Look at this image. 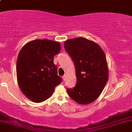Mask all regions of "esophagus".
<instances>
[{
	"label": "esophagus",
	"instance_id": "esophagus-1",
	"mask_svg": "<svg viewBox=\"0 0 132 132\" xmlns=\"http://www.w3.org/2000/svg\"><path fill=\"white\" fill-rule=\"evenodd\" d=\"M66 75H64V76H63V79L64 81H65V79H66Z\"/></svg>",
	"mask_w": 132,
	"mask_h": 132
}]
</instances>
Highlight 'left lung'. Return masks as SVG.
Here are the masks:
<instances>
[{"instance_id":"obj_1","label":"left lung","mask_w":132,"mask_h":132,"mask_svg":"<svg viewBox=\"0 0 132 132\" xmlns=\"http://www.w3.org/2000/svg\"><path fill=\"white\" fill-rule=\"evenodd\" d=\"M64 48L75 64L77 79L75 87L66 89L69 96L81 105L93 102L108 79L105 53L98 44L84 37L66 40Z\"/></svg>"}]
</instances>
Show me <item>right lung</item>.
I'll use <instances>...</instances> for the list:
<instances>
[{
    "label": "right lung",
    "mask_w": 132,
    "mask_h": 132,
    "mask_svg": "<svg viewBox=\"0 0 132 132\" xmlns=\"http://www.w3.org/2000/svg\"><path fill=\"white\" fill-rule=\"evenodd\" d=\"M60 51V43L50 39L33 40L20 51L16 64L17 82L22 93L33 102L47 100L61 83L53 61Z\"/></svg>",
    "instance_id": "1"
}]
</instances>
